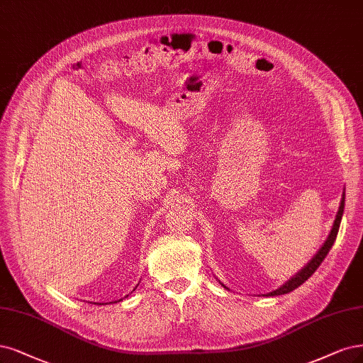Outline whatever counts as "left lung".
<instances>
[{
    "mask_svg": "<svg viewBox=\"0 0 363 363\" xmlns=\"http://www.w3.org/2000/svg\"><path fill=\"white\" fill-rule=\"evenodd\" d=\"M344 201H345V196L342 195L341 206H340V210H338V215H336V219H335V223H333V227H332V231H330V234H329V237H328L326 243H324V245L321 246V249L317 252V255H315L314 258H312V259L308 262V264H306L301 272H298V273L296 274V277H293L289 282H285L282 286H279L278 290H274V291H272V293H269V294H266V296H281V294H286V293H290V291L296 290L298 285H302L309 277H312V273H314V272L320 267L323 259L326 258V255L329 254V251L332 249V246H333V243H335V240H336V235H338L340 223H341L342 213H344Z\"/></svg>",
    "mask_w": 363,
    "mask_h": 363,
    "instance_id": "8db88e82",
    "label": "left lung"
}]
</instances>
